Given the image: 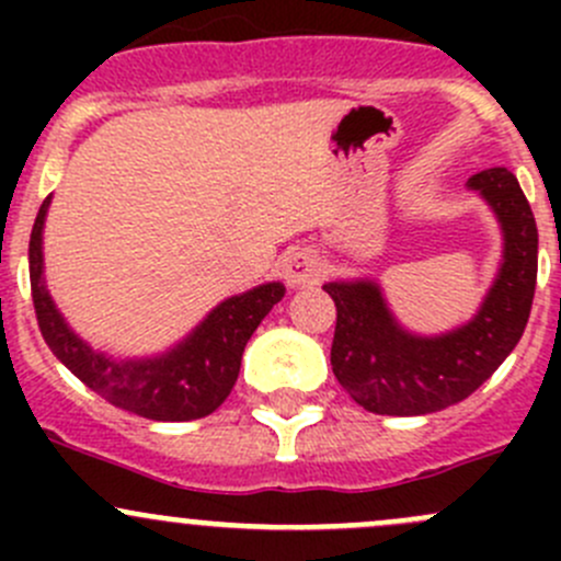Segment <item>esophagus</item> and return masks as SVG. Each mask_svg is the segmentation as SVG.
Masks as SVG:
<instances>
[{"label":"esophagus","instance_id":"obj_1","mask_svg":"<svg viewBox=\"0 0 561 561\" xmlns=\"http://www.w3.org/2000/svg\"><path fill=\"white\" fill-rule=\"evenodd\" d=\"M322 276V265L317 260V254L309 249H293L285 257V279L290 287H304L314 285Z\"/></svg>","mask_w":561,"mask_h":561}]
</instances>
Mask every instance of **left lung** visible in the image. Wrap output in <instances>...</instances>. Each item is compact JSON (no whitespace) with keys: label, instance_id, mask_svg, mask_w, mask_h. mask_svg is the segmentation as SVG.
<instances>
[{"label":"left lung","instance_id":"8db88e82","mask_svg":"<svg viewBox=\"0 0 561 561\" xmlns=\"http://www.w3.org/2000/svg\"><path fill=\"white\" fill-rule=\"evenodd\" d=\"M505 236L502 265L467 325L443 336H415L390 314L380 285L328 282L336 304L331 366L339 386L377 415H428L474 393L513 353L531 312L537 285V225L518 179L489 168L467 181Z\"/></svg>","mask_w":561,"mask_h":561}]
</instances>
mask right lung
<instances>
[{
    "label": "right lung",
    "mask_w": 561,
    "mask_h": 561,
    "mask_svg": "<svg viewBox=\"0 0 561 561\" xmlns=\"http://www.w3.org/2000/svg\"><path fill=\"white\" fill-rule=\"evenodd\" d=\"M50 195L45 197L30 239V282L39 333L50 353L113 407L149 421H195L222 404L239 380L241 355L254 328L285 298L282 282H268L228 298L206 320L168 350L144 360H113L76 336L43 282V225Z\"/></svg>",
    "instance_id": "add662e5"
}]
</instances>
